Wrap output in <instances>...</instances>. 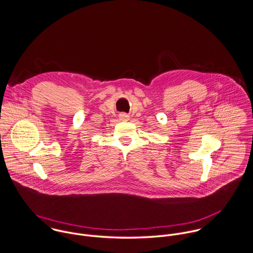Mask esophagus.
Listing matches in <instances>:
<instances>
[{
	"label": "esophagus",
	"mask_w": 253,
	"mask_h": 253,
	"mask_svg": "<svg viewBox=\"0 0 253 253\" xmlns=\"http://www.w3.org/2000/svg\"><path fill=\"white\" fill-rule=\"evenodd\" d=\"M119 118H120V120H122V121H127V120H129V115H127V114H125V113H121V114L119 115Z\"/></svg>",
	"instance_id": "34e87169"
}]
</instances>
